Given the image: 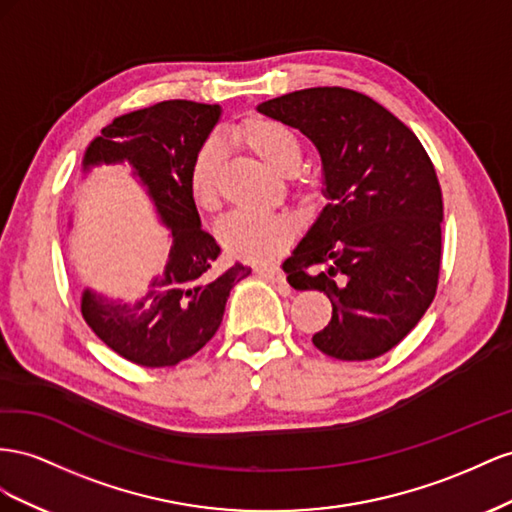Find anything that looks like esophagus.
Listing matches in <instances>:
<instances>
[{"label": "esophagus", "mask_w": 512, "mask_h": 512, "mask_svg": "<svg viewBox=\"0 0 512 512\" xmlns=\"http://www.w3.org/2000/svg\"><path fill=\"white\" fill-rule=\"evenodd\" d=\"M257 274L259 276H264L266 281H270V283H276V285H285L287 287V281H285V272L281 270V268H276V266H268V268H259L257 270ZM289 291V289H287Z\"/></svg>", "instance_id": "1"}]
</instances>
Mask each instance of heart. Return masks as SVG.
<instances>
[{
    "instance_id": "b5f03b06",
    "label": "heart",
    "mask_w": 512,
    "mask_h": 512,
    "mask_svg": "<svg viewBox=\"0 0 512 512\" xmlns=\"http://www.w3.org/2000/svg\"><path fill=\"white\" fill-rule=\"evenodd\" d=\"M233 139L255 152L268 167L279 173H294L302 160V143L291 126L272 118H248L233 128ZM223 148L218 141H206L197 150L188 188L201 210H214L221 197ZM296 231L294 218L283 212H233L218 225V238L225 251L248 259L266 261L279 255Z\"/></svg>"
}]
</instances>
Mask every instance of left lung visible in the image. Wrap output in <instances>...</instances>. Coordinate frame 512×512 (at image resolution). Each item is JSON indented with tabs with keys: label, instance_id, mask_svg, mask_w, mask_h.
I'll return each mask as SVG.
<instances>
[{
	"label": "left lung",
	"instance_id": "8db88e82",
	"mask_svg": "<svg viewBox=\"0 0 512 512\" xmlns=\"http://www.w3.org/2000/svg\"><path fill=\"white\" fill-rule=\"evenodd\" d=\"M257 111L298 128L321 158L326 203L283 261L291 287L332 300L315 347L339 360L390 352L440 276L444 206L431 158L388 109L345 87H309Z\"/></svg>",
	"mask_w": 512,
	"mask_h": 512
}]
</instances>
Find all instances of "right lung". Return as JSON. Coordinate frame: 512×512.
<instances>
[{
  "label": "right lung",
  "mask_w": 512,
  "mask_h": 512,
  "mask_svg": "<svg viewBox=\"0 0 512 512\" xmlns=\"http://www.w3.org/2000/svg\"><path fill=\"white\" fill-rule=\"evenodd\" d=\"M221 105L167 100L126 113L102 128L83 154L81 173L100 165H128L148 195L171 248L139 298H113L85 287L81 313L96 337L141 367H173L197 354L221 326L229 291L251 268H216L221 246L201 229L188 171L214 126ZM72 214L68 216V231Z\"/></svg>",
  "instance_id": "1"
}]
</instances>
